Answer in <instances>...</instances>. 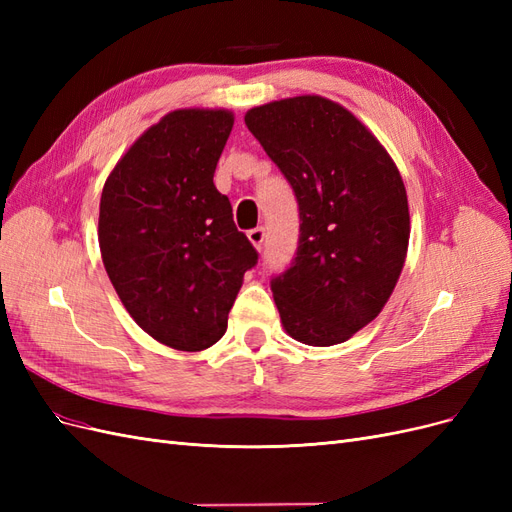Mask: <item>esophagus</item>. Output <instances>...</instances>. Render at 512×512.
<instances>
[{
	"label": "esophagus",
	"instance_id": "1",
	"mask_svg": "<svg viewBox=\"0 0 512 512\" xmlns=\"http://www.w3.org/2000/svg\"><path fill=\"white\" fill-rule=\"evenodd\" d=\"M247 239H250V243L256 247V250H260L262 243H265V228L247 230Z\"/></svg>",
	"mask_w": 512,
	"mask_h": 512
}]
</instances>
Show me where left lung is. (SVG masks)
<instances>
[{
  "label": "left lung",
  "mask_w": 512,
  "mask_h": 512,
  "mask_svg": "<svg viewBox=\"0 0 512 512\" xmlns=\"http://www.w3.org/2000/svg\"><path fill=\"white\" fill-rule=\"evenodd\" d=\"M245 126L299 203L297 256L271 282L282 327L307 346L342 344L382 312L404 269V179L365 123L329 98L254 106Z\"/></svg>",
  "instance_id": "8db88e82"
}]
</instances>
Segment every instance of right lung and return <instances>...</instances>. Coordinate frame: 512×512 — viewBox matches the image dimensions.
Segmentation results:
<instances>
[{
  "label": "right lung",
  "instance_id": "obj_1",
  "mask_svg": "<svg viewBox=\"0 0 512 512\" xmlns=\"http://www.w3.org/2000/svg\"><path fill=\"white\" fill-rule=\"evenodd\" d=\"M232 123L228 108L166 113L123 153L100 198L108 280L138 327L183 352L220 342L258 260L213 183Z\"/></svg>",
  "mask_w": 512,
  "mask_h": 512
}]
</instances>
